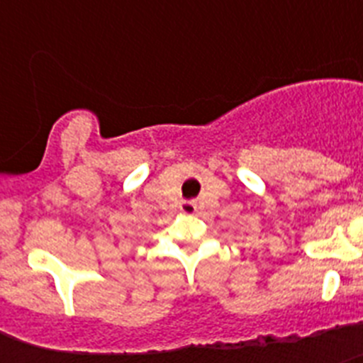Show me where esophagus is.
Returning a JSON list of instances; mask_svg holds the SVG:
<instances>
[{
	"label": "esophagus",
	"instance_id": "34e87169",
	"mask_svg": "<svg viewBox=\"0 0 363 363\" xmlns=\"http://www.w3.org/2000/svg\"><path fill=\"white\" fill-rule=\"evenodd\" d=\"M196 203L194 201H182V205H179V211L184 214H194L196 213Z\"/></svg>",
	"mask_w": 363,
	"mask_h": 363
}]
</instances>
